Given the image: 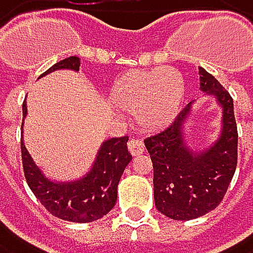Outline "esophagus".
<instances>
[{"label": "esophagus", "mask_w": 253, "mask_h": 253, "mask_svg": "<svg viewBox=\"0 0 253 253\" xmlns=\"http://www.w3.org/2000/svg\"><path fill=\"white\" fill-rule=\"evenodd\" d=\"M128 149L131 152V155H140L145 152V143L142 140H137V138H131L128 142Z\"/></svg>", "instance_id": "34e87169"}]
</instances>
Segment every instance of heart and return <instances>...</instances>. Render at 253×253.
I'll use <instances>...</instances> for the list:
<instances>
[{
    "instance_id": "heart-1",
    "label": "heart",
    "mask_w": 253,
    "mask_h": 253,
    "mask_svg": "<svg viewBox=\"0 0 253 253\" xmlns=\"http://www.w3.org/2000/svg\"><path fill=\"white\" fill-rule=\"evenodd\" d=\"M184 78L170 68L131 71L111 87V102L131 115L146 131L168 126L182 104Z\"/></svg>"
}]
</instances>
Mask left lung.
<instances>
[{
  "label": "left lung",
  "instance_id": "left-lung-1",
  "mask_svg": "<svg viewBox=\"0 0 253 253\" xmlns=\"http://www.w3.org/2000/svg\"><path fill=\"white\" fill-rule=\"evenodd\" d=\"M199 75L201 90L216 96L223 110L219 140L204 152H192L187 146L182 126L192 111V102L166 129L145 138L154 166L155 207L175 220H192L216 208L225 198L237 168L238 132L232 96L205 69L199 68Z\"/></svg>",
  "mask_w": 253,
  "mask_h": 253
}]
</instances>
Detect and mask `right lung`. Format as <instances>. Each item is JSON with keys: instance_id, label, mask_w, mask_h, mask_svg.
Masks as SVG:
<instances>
[{"instance_id": "1", "label": "right lung", "mask_w": 253, "mask_h": 253, "mask_svg": "<svg viewBox=\"0 0 253 253\" xmlns=\"http://www.w3.org/2000/svg\"><path fill=\"white\" fill-rule=\"evenodd\" d=\"M57 69H80V58L72 55L61 60L41 77ZM22 116H27V104H22ZM22 135V132H21ZM128 135L104 142L92 170L74 182H52L43 176L21 140L22 168L28 187L52 216L68 222H93L115 207L119 179L132 160L128 152Z\"/></svg>"}]
</instances>
